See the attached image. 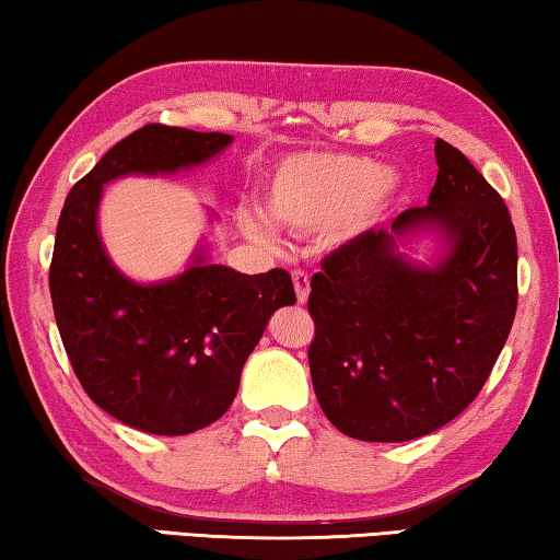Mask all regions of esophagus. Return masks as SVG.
Returning <instances> with one entry per match:
<instances>
[{"instance_id": "obj_1", "label": "esophagus", "mask_w": 560, "mask_h": 560, "mask_svg": "<svg viewBox=\"0 0 560 560\" xmlns=\"http://www.w3.org/2000/svg\"><path fill=\"white\" fill-rule=\"evenodd\" d=\"M291 279H294V289H296L299 304H306V301H308V291H312V279H308V273L294 271V273H291Z\"/></svg>"}]
</instances>
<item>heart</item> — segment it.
I'll list each match as a JSON object with an SVG mask.
<instances>
[{
    "label": "heart",
    "mask_w": 560,
    "mask_h": 560,
    "mask_svg": "<svg viewBox=\"0 0 560 560\" xmlns=\"http://www.w3.org/2000/svg\"><path fill=\"white\" fill-rule=\"evenodd\" d=\"M398 191V176L374 159L299 154L273 168L264 211L296 234L324 232L336 244H349L381 224ZM238 226L259 244H271L277 236L269 221L252 211L238 217Z\"/></svg>",
    "instance_id": "heart-1"
}]
</instances>
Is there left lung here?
Returning <instances> with one entry per match:
<instances>
[{"instance_id":"obj_1","label":"left lung","mask_w":560,"mask_h":560,"mask_svg":"<svg viewBox=\"0 0 560 560\" xmlns=\"http://www.w3.org/2000/svg\"><path fill=\"white\" fill-rule=\"evenodd\" d=\"M425 207L343 244L314 273L308 369L326 419L359 441L433 433L474 401L516 316V229L499 191L436 139ZM438 242L429 265L405 254Z\"/></svg>"}]
</instances>
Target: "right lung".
I'll return each mask as SVG.
<instances>
[{
  "label": "right lung",
  "mask_w": 560,
  "mask_h": 560,
  "mask_svg": "<svg viewBox=\"0 0 560 560\" xmlns=\"http://www.w3.org/2000/svg\"><path fill=\"white\" fill-rule=\"evenodd\" d=\"M232 141L147 124L114 144L61 209L49 291L67 357L96 406L144 433L184 436L221 419L269 318L296 294L283 269L248 277L211 264L201 242L176 277L129 279L100 236L104 184L191 172Z\"/></svg>",
  "instance_id": "obj_1"
}]
</instances>
